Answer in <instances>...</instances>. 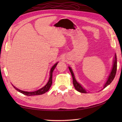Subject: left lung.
<instances>
[{"mask_svg":"<svg viewBox=\"0 0 122 122\" xmlns=\"http://www.w3.org/2000/svg\"><path fill=\"white\" fill-rule=\"evenodd\" d=\"M69 69L71 73L72 78H73V84L75 89H76L77 91L79 92L83 93H88L87 92V91L86 90V89H84V87H83L82 85L81 84H80L79 82H77V81L76 79V77H75L73 72V71H72V69H71L70 66H69ZM116 70H117V58H116V54H115V56H114V60H113V66H112V70H111V73H110L109 76H108L107 77V81H106L105 84H104V85H103V89H104L105 87L108 86V85L110 84L112 82L113 79H114V77H115V74L116 73Z\"/></svg>","mask_w":122,"mask_h":122,"instance_id":"left-lung-1","label":"left lung"}]
</instances>
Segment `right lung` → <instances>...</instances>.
<instances>
[{
    "label": "right lung",
    "instance_id": "right-lung-1",
    "mask_svg": "<svg viewBox=\"0 0 122 122\" xmlns=\"http://www.w3.org/2000/svg\"><path fill=\"white\" fill-rule=\"evenodd\" d=\"M58 63V62H56V63H55L54 65L52 67L50 71V77H49V81L47 82L45 86L43 87H42V88H41L39 90H38L37 91H33V92H27V91H22L21 90L18 89V88H17L16 87H15L14 85L12 84V85L13 86L15 89L17 91L19 92L20 93H21L22 94L27 95V96H32V95H41L43 94L44 93H45L47 91H48L50 89V88L51 86L52 83V74H53V72L54 71V69L56 68V66L57 64Z\"/></svg>",
    "mask_w": 122,
    "mask_h": 122
}]
</instances>
